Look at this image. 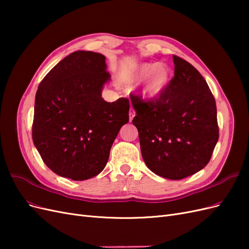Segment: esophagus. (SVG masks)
Masks as SVG:
<instances>
[{
    "instance_id": "esophagus-1",
    "label": "esophagus",
    "mask_w": 249,
    "mask_h": 249,
    "mask_svg": "<svg viewBox=\"0 0 249 249\" xmlns=\"http://www.w3.org/2000/svg\"><path fill=\"white\" fill-rule=\"evenodd\" d=\"M129 115H130V122H132V120H133V117L135 116V112H134V110H133L132 108L130 109V114H129Z\"/></svg>"
}]
</instances>
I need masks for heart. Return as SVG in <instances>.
<instances>
[{
  "mask_svg": "<svg viewBox=\"0 0 249 249\" xmlns=\"http://www.w3.org/2000/svg\"><path fill=\"white\" fill-rule=\"evenodd\" d=\"M146 81L142 86V94L145 99H154L160 95L171 79L170 67L165 63H140L123 73V79L129 84Z\"/></svg>",
  "mask_w": 249,
  "mask_h": 249,
  "instance_id": "1",
  "label": "heart"
}]
</instances>
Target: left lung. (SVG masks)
I'll return each mask as SVG.
<instances>
[{"label":"left lung","instance_id":"8db88e82","mask_svg":"<svg viewBox=\"0 0 249 249\" xmlns=\"http://www.w3.org/2000/svg\"><path fill=\"white\" fill-rule=\"evenodd\" d=\"M175 77L154 100L131 94L142 158L156 175L182 179L209 163L219 138L214 96L206 80L173 55Z\"/></svg>","mask_w":249,"mask_h":249}]
</instances>
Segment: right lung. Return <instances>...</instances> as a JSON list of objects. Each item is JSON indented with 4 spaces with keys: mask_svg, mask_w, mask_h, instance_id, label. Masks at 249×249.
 <instances>
[{
    "mask_svg": "<svg viewBox=\"0 0 249 249\" xmlns=\"http://www.w3.org/2000/svg\"><path fill=\"white\" fill-rule=\"evenodd\" d=\"M106 57L77 51L48 72L37 89L32 138L44 164L56 175L84 180L106 166L110 149L129 123L130 102L102 97L110 80Z\"/></svg>",
    "mask_w": 249,
    "mask_h": 249,
    "instance_id": "add662e5",
    "label": "right lung"
}]
</instances>
